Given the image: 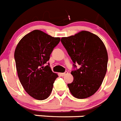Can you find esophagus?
Returning a JSON list of instances; mask_svg holds the SVG:
<instances>
[{"mask_svg": "<svg viewBox=\"0 0 121 121\" xmlns=\"http://www.w3.org/2000/svg\"><path fill=\"white\" fill-rule=\"evenodd\" d=\"M67 74H68V72H65L64 73H60V75H61L62 76H65L66 75H67Z\"/></svg>", "mask_w": 121, "mask_h": 121, "instance_id": "esophagus-1", "label": "esophagus"}]
</instances>
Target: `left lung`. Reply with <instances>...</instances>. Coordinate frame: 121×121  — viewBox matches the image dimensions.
Here are the masks:
<instances>
[{
  "mask_svg": "<svg viewBox=\"0 0 121 121\" xmlns=\"http://www.w3.org/2000/svg\"><path fill=\"white\" fill-rule=\"evenodd\" d=\"M61 42L73 62V81L67 86L77 99L94 95L100 87L107 70L108 53L98 36L88 31L62 37ZM79 65L77 69L76 64Z\"/></svg>",
  "mask_w": 121,
  "mask_h": 121,
  "instance_id": "left-lung-1",
  "label": "left lung"
}]
</instances>
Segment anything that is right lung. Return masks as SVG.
<instances>
[{"instance_id":"1","label":"right lung","mask_w":121,"mask_h":121,"mask_svg":"<svg viewBox=\"0 0 121 121\" xmlns=\"http://www.w3.org/2000/svg\"><path fill=\"white\" fill-rule=\"evenodd\" d=\"M60 40L59 37L34 30L26 35L16 46L14 60L19 81L26 92L37 100H43L49 97L58 77L48 61Z\"/></svg>"}]
</instances>
